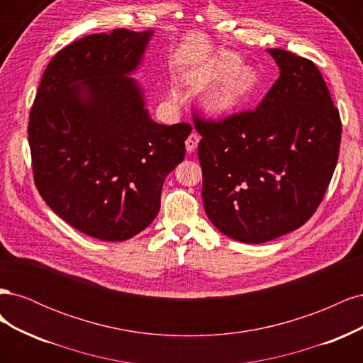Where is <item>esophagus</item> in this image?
I'll return each mask as SVG.
<instances>
[{"mask_svg":"<svg viewBox=\"0 0 363 363\" xmlns=\"http://www.w3.org/2000/svg\"><path fill=\"white\" fill-rule=\"evenodd\" d=\"M199 142H200V136L196 133H191L189 138L186 139V150H188V152H194L196 145H199Z\"/></svg>","mask_w":363,"mask_h":363,"instance_id":"esophagus-1","label":"esophagus"}]
</instances>
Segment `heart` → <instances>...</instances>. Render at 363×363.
<instances>
[{
  "mask_svg": "<svg viewBox=\"0 0 363 363\" xmlns=\"http://www.w3.org/2000/svg\"><path fill=\"white\" fill-rule=\"evenodd\" d=\"M239 62L236 54L221 52L191 77V83L195 87H203L216 80L201 96L203 107L208 113H232L245 106L257 92L260 84L257 69ZM172 100H177L175 92H172Z\"/></svg>",
  "mask_w": 363,
  "mask_h": 363,
  "instance_id": "obj_1",
  "label": "heart"
}]
</instances>
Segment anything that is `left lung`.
<instances>
[{
	"label": "left lung",
	"mask_w": 363,
	"mask_h": 363,
	"mask_svg": "<svg viewBox=\"0 0 363 363\" xmlns=\"http://www.w3.org/2000/svg\"><path fill=\"white\" fill-rule=\"evenodd\" d=\"M280 77L256 111L219 123L195 118L203 136V204L211 223L239 242L294 232L324 199L336 168L340 118L321 72L269 48Z\"/></svg>",
	"instance_id": "left-lung-1"
}]
</instances>
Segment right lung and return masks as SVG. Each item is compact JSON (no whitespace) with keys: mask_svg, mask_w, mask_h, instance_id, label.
<instances>
[{"mask_svg":"<svg viewBox=\"0 0 363 363\" xmlns=\"http://www.w3.org/2000/svg\"><path fill=\"white\" fill-rule=\"evenodd\" d=\"M152 33L115 28L60 50L30 113L42 199L79 232L107 242L133 238L157 216L163 182L183 162L192 130L155 123L130 77Z\"/></svg>","mask_w":363,"mask_h":363,"instance_id":"right-lung-1","label":"right lung"}]
</instances>
